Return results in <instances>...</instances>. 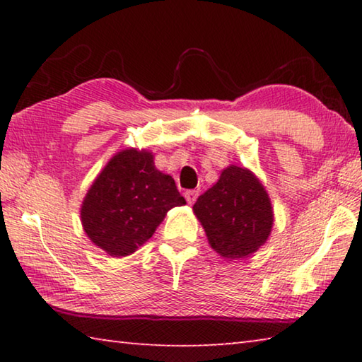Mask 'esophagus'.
<instances>
[{"label": "esophagus", "mask_w": 362, "mask_h": 362, "mask_svg": "<svg viewBox=\"0 0 362 362\" xmlns=\"http://www.w3.org/2000/svg\"><path fill=\"white\" fill-rule=\"evenodd\" d=\"M198 192H196V189H188V192H185V199H187V203L188 204H193L194 201H196V198H198Z\"/></svg>", "instance_id": "34e87169"}]
</instances>
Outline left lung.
<instances>
[{
  "label": "left lung",
  "mask_w": 362,
  "mask_h": 362,
  "mask_svg": "<svg viewBox=\"0 0 362 362\" xmlns=\"http://www.w3.org/2000/svg\"><path fill=\"white\" fill-rule=\"evenodd\" d=\"M193 211L209 244L226 259H244L268 240L273 226L269 198L247 169L230 166L201 194Z\"/></svg>",
  "instance_id": "8db88e82"
}]
</instances>
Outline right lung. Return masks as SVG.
I'll return each instance as SVG.
<instances>
[{"label":"right lung","instance_id":"right-lung-1","mask_svg":"<svg viewBox=\"0 0 362 362\" xmlns=\"http://www.w3.org/2000/svg\"><path fill=\"white\" fill-rule=\"evenodd\" d=\"M183 204L174 179L159 173L151 153L122 150L89 188L81 222L95 246L124 257L150 240L169 209Z\"/></svg>","mask_w":362,"mask_h":362}]
</instances>
